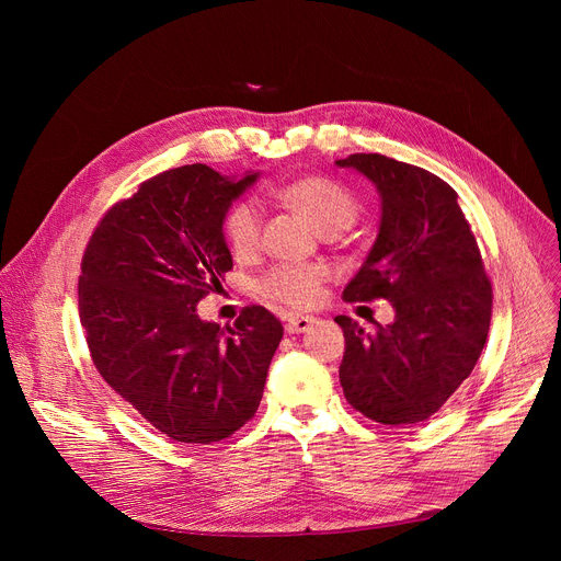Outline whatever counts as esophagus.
<instances>
[{
  "mask_svg": "<svg viewBox=\"0 0 561 561\" xmlns=\"http://www.w3.org/2000/svg\"><path fill=\"white\" fill-rule=\"evenodd\" d=\"M316 322L313 316H302V313H290L286 318V332L288 334H302L307 332L311 325Z\"/></svg>",
  "mask_w": 561,
  "mask_h": 561,
  "instance_id": "esophagus-1",
  "label": "esophagus"
}]
</instances>
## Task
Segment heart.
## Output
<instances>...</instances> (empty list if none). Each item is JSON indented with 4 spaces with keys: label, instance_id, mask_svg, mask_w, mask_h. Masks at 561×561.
Segmentation results:
<instances>
[{
    "label": "heart",
    "instance_id": "b5f03b06",
    "mask_svg": "<svg viewBox=\"0 0 561 561\" xmlns=\"http://www.w3.org/2000/svg\"><path fill=\"white\" fill-rule=\"evenodd\" d=\"M277 199L290 211L302 216L320 233L332 236L347 229L359 216V199L345 186L320 174H307L277 188ZM229 252L236 259H248L261 243V216L250 202L231 206L222 222ZM328 271L322 265H279L259 282L265 298L290 307H313L325 290Z\"/></svg>",
    "mask_w": 561,
    "mask_h": 561
}]
</instances>
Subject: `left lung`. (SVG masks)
<instances>
[{
    "instance_id": "8db88e82",
    "label": "left lung",
    "mask_w": 561,
    "mask_h": 561,
    "mask_svg": "<svg viewBox=\"0 0 561 561\" xmlns=\"http://www.w3.org/2000/svg\"><path fill=\"white\" fill-rule=\"evenodd\" d=\"M381 199L377 239L343 290L345 302L385 298L391 325L366 334L347 316L339 368L345 400L381 425H414L473 373L486 343L493 290L457 193L440 176L381 154H350Z\"/></svg>"
}]
</instances>
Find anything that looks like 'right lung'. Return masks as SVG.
<instances>
[{
	"mask_svg": "<svg viewBox=\"0 0 561 561\" xmlns=\"http://www.w3.org/2000/svg\"><path fill=\"white\" fill-rule=\"evenodd\" d=\"M256 176L165 170L111 206L81 259L79 318L98 373L182 444L222 440L256 414L284 336L256 305L222 330L195 309L231 271L222 222Z\"/></svg>",
	"mask_w": 561,
	"mask_h": 561,
	"instance_id": "add662e5",
	"label": "right lung"
}]
</instances>
